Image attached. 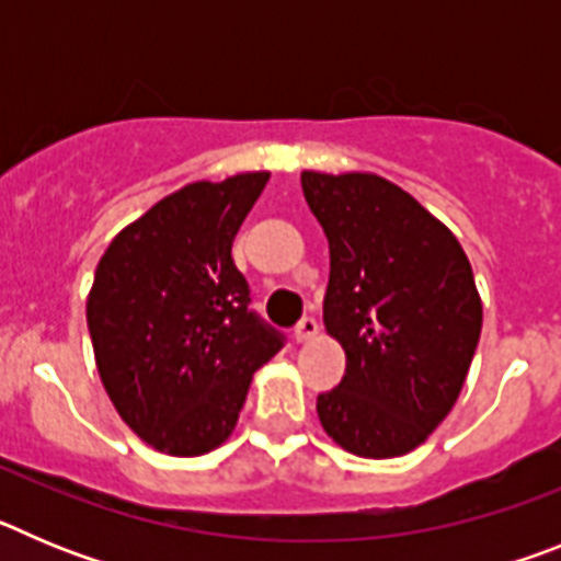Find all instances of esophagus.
I'll list each match as a JSON object with an SVG mask.
<instances>
[{
    "mask_svg": "<svg viewBox=\"0 0 561 561\" xmlns=\"http://www.w3.org/2000/svg\"><path fill=\"white\" fill-rule=\"evenodd\" d=\"M317 331H320V325H317L314 317H304V320L295 325V340L297 342H309V340H314Z\"/></svg>",
    "mask_w": 561,
    "mask_h": 561,
    "instance_id": "34e87169",
    "label": "esophagus"
}]
</instances>
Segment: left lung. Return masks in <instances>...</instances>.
<instances>
[{
	"label": "left lung",
	"instance_id": "8db88e82",
	"mask_svg": "<svg viewBox=\"0 0 561 561\" xmlns=\"http://www.w3.org/2000/svg\"><path fill=\"white\" fill-rule=\"evenodd\" d=\"M329 238L323 320L345 376L317 415L359 458L413 453L458 401L483 325L458 238L376 173H300Z\"/></svg>",
	"mask_w": 561,
	"mask_h": 561
}]
</instances>
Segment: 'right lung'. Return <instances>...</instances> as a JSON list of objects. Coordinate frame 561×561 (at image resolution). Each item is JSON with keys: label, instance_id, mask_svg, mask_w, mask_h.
Returning a JSON list of instances; mask_svg holds the SVG:
<instances>
[{"label": "right lung", "instance_id": "obj_1", "mask_svg": "<svg viewBox=\"0 0 561 561\" xmlns=\"http://www.w3.org/2000/svg\"><path fill=\"white\" fill-rule=\"evenodd\" d=\"M270 173L193 182L114 236L95 270L87 323L98 374L134 433L193 458L221 447L252 374L284 334L250 309L232 238Z\"/></svg>", "mask_w": 561, "mask_h": 561}]
</instances>
